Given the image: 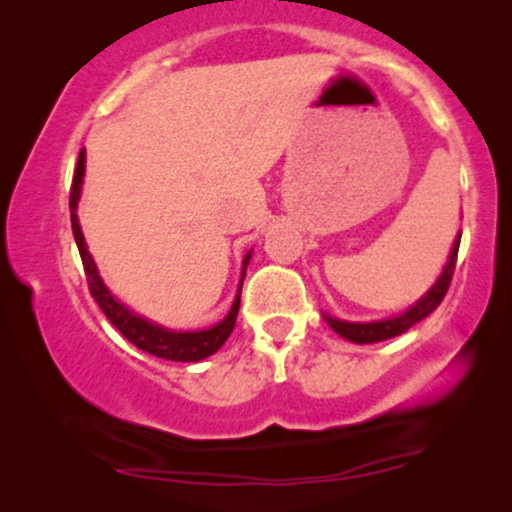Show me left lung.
Here are the masks:
<instances>
[{"label": "left lung", "instance_id": "8db88e82", "mask_svg": "<svg viewBox=\"0 0 512 512\" xmlns=\"http://www.w3.org/2000/svg\"><path fill=\"white\" fill-rule=\"evenodd\" d=\"M459 242H461V235H457V240H454L452 254H450V258H447V265H445V270L440 272L438 282L433 284L431 289L410 307V310H405L403 314H398V317H391L384 321H370V324H354V321H340V319L326 317L328 326H331L338 335H342L345 340L356 342V345H370V342H382V340L396 338V335L405 333L410 326H415L417 321L429 317V314L436 310L440 303H443L445 293H447V289H450L454 265H457Z\"/></svg>", "mask_w": 512, "mask_h": 512}]
</instances>
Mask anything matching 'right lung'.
Masks as SVG:
<instances>
[{"label":"right lung","mask_w":512,"mask_h":512,"mask_svg":"<svg viewBox=\"0 0 512 512\" xmlns=\"http://www.w3.org/2000/svg\"><path fill=\"white\" fill-rule=\"evenodd\" d=\"M83 172H86V151L81 149L79 153V163H76L74 170V179H72V188H69V214H72V230H74V240L76 247H79L81 261H83V270H86V279H88V289L90 296L95 298V303L100 305V310L107 314V319L114 324L118 331H121L125 338H128L132 345L144 349L158 359H167V361H200L212 356L214 352H219L223 342L228 340V335L233 333L235 328V319L237 312H240V291H237L235 303L230 307L228 317L216 324L207 331H191V333H181V331H170V328H163L153 321L139 317V314L130 312L128 307L111 296V291L104 286L100 272L95 268L93 256L88 254L86 240H83L81 226H79V216H76V205H79V195H81V184H83ZM251 254L244 258V268H242V282H244V272H247Z\"/></svg>","instance_id":"obj_1"}]
</instances>
